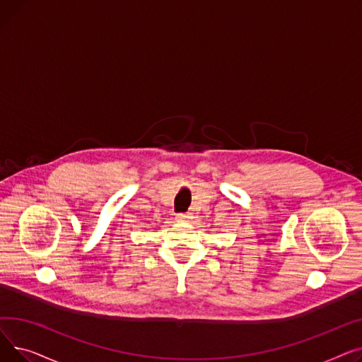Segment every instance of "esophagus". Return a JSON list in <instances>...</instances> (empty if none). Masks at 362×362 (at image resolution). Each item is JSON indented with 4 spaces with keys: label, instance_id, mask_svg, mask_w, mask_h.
I'll use <instances>...</instances> for the list:
<instances>
[{
    "label": "esophagus",
    "instance_id": "obj_1",
    "mask_svg": "<svg viewBox=\"0 0 362 362\" xmlns=\"http://www.w3.org/2000/svg\"><path fill=\"white\" fill-rule=\"evenodd\" d=\"M191 214L189 213H182V214H176V221H180V223H185V221H189L191 220Z\"/></svg>",
    "mask_w": 362,
    "mask_h": 362
}]
</instances>
